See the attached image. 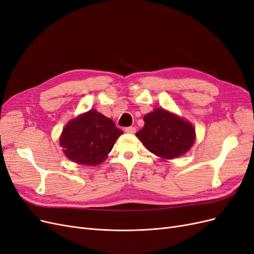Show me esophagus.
I'll return each instance as SVG.
<instances>
[{"mask_svg":"<svg viewBox=\"0 0 254 254\" xmlns=\"http://www.w3.org/2000/svg\"><path fill=\"white\" fill-rule=\"evenodd\" d=\"M125 130L128 134H134L136 132V128L134 127H127L125 128Z\"/></svg>","mask_w":254,"mask_h":254,"instance_id":"obj_1","label":"esophagus"}]
</instances>
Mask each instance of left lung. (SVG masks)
<instances>
[{"label": "left lung", "mask_w": 254, "mask_h": 254, "mask_svg": "<svg viewBox=\"0 0 254 254\" xmlns=\"http://www.w3.org/2000/svg\"><path fill=\"white\" fill-rule=\"evenodd\" d=\"M136 135L150 152L166 159L185 154L195 140L190 122L163 109H155L145 115L144 127Z\"/></svg>", "instance_id": "obj_1"}]
</instances>
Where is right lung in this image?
<instances>
[{
  "label": "right lung",
  "instance_id": "add662e5",
  "mask_svg": "<svg viewBox=\"0 0 254 254\" xmlns=\"http://www.w3.org/2000/svg\"><path fill=\"white\" fill-rule=\"evenodd\" d=\"M122 133L113 120L91 110L68 122L62 132L60 144L71 161L97 166L108 156Z\"/></svg>",
  "mask_w": 254,
  "mask_h": 254
}]
</instances>
